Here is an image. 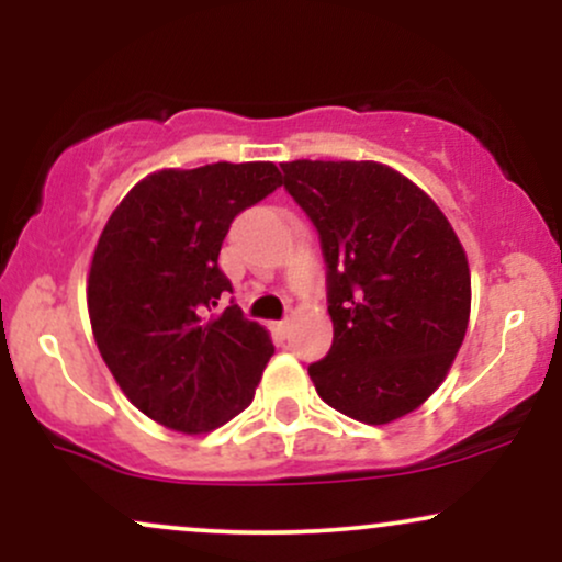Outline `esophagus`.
Masks as SVG:
<instances>
[{
  "instance_id": "34e87169",
  "label": "esophagus",
  "mask_w": 562,
  "mask_h": 562,
  "mask_svg": "<svg viewBox=\"0 0 562 562\" xmlns=\"http://www.w3.org/2000/svg\"><path fill=\"white\" fill-rule=\"evenodd\" d=\"M274 333L277 335H282V338H285V335H288V327H290V322L288 319H280V322H274Z\"/></svg>"
}]
</instances>
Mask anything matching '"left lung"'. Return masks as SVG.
Returning a JSON list of instances; mask_svg holds the SVG:
<instances>
[{
	"instance_id": "8db88e82",
	"label": "left lung",
	"mask_w": 562,
	"mask_h": 562,
	"mask_svg": "<svg viewBox=\"0 0 562 562\" xmlns=\"http://www.w3.org/2000/svg\"><path fill=\"white\" fill-rule=\"evenodd\" d=\"M280 166L327 263L333 346L308 378L322 402L353 420H398L428 402L465 340V248L430 195L391 166Z\"/></svg>"
}]
</instances>
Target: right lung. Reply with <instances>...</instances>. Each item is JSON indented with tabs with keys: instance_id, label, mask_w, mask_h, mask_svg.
I'll return each instance as SVG.
<instances>
[{
	"instance_id": "obj_1",
	"label": "right lung",
	"mask_w": 562,
	"mask_h": 562,
	"mask_svg": "<svg viewBox=\"0 0 562 562\" xmlns=\"http://www.w3.org/2000/svg\"><path fill=\"white\" fill-rule=\"evenodd\" d=\"M282 184L269 160L147 173L97 240L87 277L94 344L142 415L179 434L216 430L254 402L272 338L237 306L218 250L232 218Z\"/></svg>"
}]
</instances>
